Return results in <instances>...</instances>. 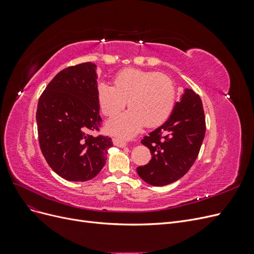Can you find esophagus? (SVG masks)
<instances>
[{"instance_id":"1","label":"esophagus","mask_w":254,"mask_h":254,"mask_svg":"<svg viewBox=\"0 0 254 254\" xmlns=\"http://www.w3.org/2000/svg\"><path fill=\"white\" fill-rule=\"evenodd\" d=\"M112 142L115 146H118V147H126V145H127L124 141H122L121 139H117V137L112 139Z\"/></svg>"}]
</instances>
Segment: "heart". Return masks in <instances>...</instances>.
Segmentation results:
<instances>
[{
    "label": "heart",
    "instance_id": "heart-1",
    "mask_svg": "<svg viewBox=\"0 0 254 254\" xmlns=\"http://www.w3.org/2000/svg\"><path fill=\"white\" fill-rule=\"evenodd\" d=\"M97 101L107 117L120 112L127 105L130 110L107 123V130L121 139H131L144 124L158 126L170 117L176 103V86L165 74L127 68L114 78V86L99 82Z\"/></svg>",
    "mask_w": 254,
    "mask_h": 254
}]
</instances>
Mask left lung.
I'll use <instances>...</instances> for the list:
<instances>
[{
    "label": "left lung",
    "mask_w": 254,
    "mask_h": 254,
    "mask_svg": "<svg viewBox=\"0 0 254 254\" xmlns=\"http://www.w3.org/2000/svg\"><path fill=\"white\" fill-rule=\"evenodd\" d=\"M205 133L202 102L191 89H184L170 118L141 141L151 160L136 168L137 175L153 187H164L186 175L198 157Z\"/></svg>",
    "instance_id": "8db88e82"
}]
</instances>
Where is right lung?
<instances>
[{
  "label": "right lung",
  "instance_id": "add662e5",
  "mask_svg": "<svg viewBox=\"0 0 254 254\" xmlns=\"http://www.w3.org/2000/svg\"><path fill=\"white\" fill-rule=\"evenodd\" d=\"M96 65L84 63L59 72L41 94L36 113L40 148L48 164L67 181H88L102 171L111 137L99 130Z\"/></svg>",
  "mask_w": 254,
  "mask_h": 254
}]
</instances>
